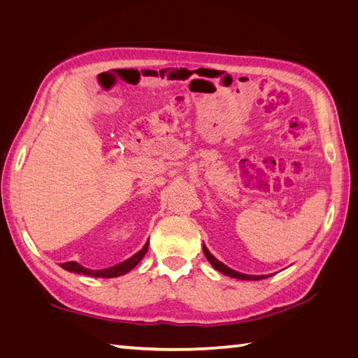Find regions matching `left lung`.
<instances>
[{"mask_svg":"<svg viewBox=\"0 0 358 358\" xmlns=\"http://www.w3.org/2000/svg\"><path fill=\"white\" fill-rule=\"evenodd\" d=\"M203 252H204V255H206V258L209 260V263L214 266V269H217L218 272H222V273H224V275H227V277H232V278H238V280H263V278H266V277H271V275H248V273H241V272H237V271H234V269H231V268H227L226 264H223L222 262H218L217 258L212 255L209 250H208V248L203 245Z\"/></svg>","mask_w":358,"mask_h":358,"instance_id":"left-lung-1","label":"left lung"}]
</instances>
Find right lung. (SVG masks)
Segmentation results:
<instances>
[{"label":"right lung","mask_w":358,"mask_h":358,"mask_svg":"<svg viewBox=\"0 0 358 358\" xmlns=\"http://www.w3.org/2000/svg\"><path fill=\"white\" fill-rule=\"evenodd\" d=\"M148 248H149V241L146 245L143 246L141 250H138L135 255H132L131 258H127V260L121 262L115 266H112V268L108 269H100V271H94V269H87L85 266L78 264L77 262H67L63 263L62 268L69 271V272H75V273H83V275H90V277H101V278H113V277H120V275H124L126 272H129L131 269H134L136 264L141 262V258L144 257V254L148 252Z\"/></svg>","instance_id":"right-lung-1"}]
</instances>
